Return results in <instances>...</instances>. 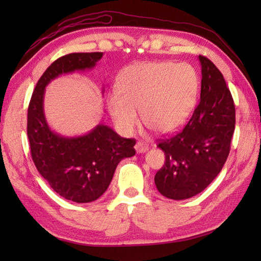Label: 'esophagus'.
<instances>
[{"label":"esophagus","mask_w":261,"mask_h":261,"mask_svg":"<svg viewBox=\"0 0 261 261\" xmlns=\"http://www.w3.org/2000/svg\"><path fill=\"white\" fill-rule=\"evenodd\" d=\"M135 148H136V151L138 152V153H142V152H146L148 149H149V147H148V145H146V143H143V142H137L136 143V146H135Z\"/></svg>","instance_id":"1"}]
</instances>
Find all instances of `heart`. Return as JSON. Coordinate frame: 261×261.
<instances>
[{
  "instance_id": "obj_1",
  "label": "heart",
  "mask_w": 261,
  "mask_h": 261,
  "mask_svg": "<svg viewBox=\"0 0 261 261\" xmlns=\"http://www.w3.org/2000/svg\"><path fill=\"white\" fill-rule=\"evenodd\" d=\"M198 76L191 65L171 62L137 63L121 74L118 92L108 97L115 126L124 136L143 123L158 134H168L184 123L195 103Z\"/></svg>"
}]
</instances>
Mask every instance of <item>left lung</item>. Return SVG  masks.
Wrapping results in <instances>:
<instances>
[{
  "instance_id": "left-lung-1",
  "label": "left lung",
  "mask_w": 261,
  "mask_h": 261,
  "mask_svg": "<svg viewBox=\"0 0 261 261\" xmlns=\"http://www.w3.org/2000/svg\"><path fill=\"white\" fill-rule=\"evenodd\" d=\"M201 98L184 129L159 142L166 163L154 176L157 190L170 199H186L204 191L226 162L236 125V108L223 75L206 57Z\"/></svg>"
}]
</instances>
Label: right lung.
Wrapping results in <instances>:
<instances>
[{"mask_svg": "<svg viewBox=\"0 0 261 261\" xmlns=\"http://www.w3.org/2000/svg\"><path fill=\"white\" fill-rule=\"evenodd\" d=\"M103 53L69 54L58 58L38 81L28 109V138L40 175L60 196L88 203L102 196L122 159L136 154V140L97 124L86 135L65 137L50 129L43 111L46 86L60 75L93 69Z\"/></svg>", "mask_w": 261, "mask_h": 261, "instance_id": "obj_1", "label": "right lung"}]
</instances>
